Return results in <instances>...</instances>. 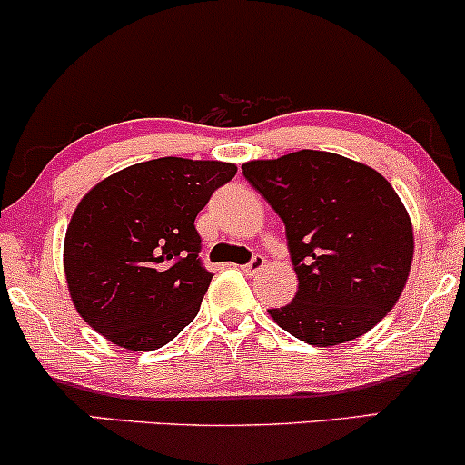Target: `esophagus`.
<instances>
[{
	"label": "esophagus",
	"instance_id": "1",
	"mask_svg": "<svg viewBox=\"0 0 465 465\" xmlns=\"http://www.w3.org/2000/svg\"><path fill=\"white\" fill-rule=\"evenodd\" d=\"M263 265H265V257H263V254H254V257L250 259L246 265H243V272L257 274V272H261V270H263Z\"/></svg>",
	"mask_w": 465,
	"mask_h": 465
}]
</instances>
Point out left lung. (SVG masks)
<instances>
[{"label":"left lung","instance_id":"left-lung-1","mask_svg":"<svg viewBox=\"0 0 465 465\" xmlns=\"http://www.w3.org/2000/svg\"><path fill=\"white\" fill-rule=\"evenodd\" d=\"M242 169L283 219L299 276L294 299L270 310L276 325L316 347L373 330L413 261V226L393 186L371 166L312 149Z\"/></svg>","mask_w":465,"mask_h":465}]
</instances>
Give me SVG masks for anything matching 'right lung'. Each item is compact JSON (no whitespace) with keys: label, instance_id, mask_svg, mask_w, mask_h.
Here are the masks:
<instances>
[{"label":"right lung","instance_id":"obj_1","mask_svg":"<svg viewBox=\"0 0 465 465\" xmlns=\"http://www.w3.org/2000/svg\"><path fill=\"white\" fill-rule=\"evenodd\" d=\"M237 166L158 158L109 175L65 232L70 296L87 325L132 351L164 347L200 312L213 274L195 217Z\"/></svg>","mask_w":465,"mask_h":465}]
</instances>
